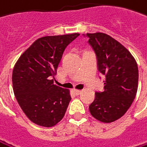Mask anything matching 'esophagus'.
I'll use <instances>...</instances> for the list:
<instances>
[{"label":"esophagus","instance_id":"1","mask_svg":"<svg viewBox=\"0 0 147 147\" xmlns=\"http://www.w3.org/2000/svg\"><path fill=\"white\" fill-rule=\"evenodd\" d=\"M73 92H74L75 94H77V95H78V94H82V90H80V89H74V90H73Z\"/></svg>","mask_w":147,"mask_h":147}]
</instances>
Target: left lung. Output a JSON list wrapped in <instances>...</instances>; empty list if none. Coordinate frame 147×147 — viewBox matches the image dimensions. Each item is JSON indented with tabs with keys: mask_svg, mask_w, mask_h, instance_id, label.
<instances>
[{
	"mask_svg": "<svg viewBox=\"0 0 147 147\" xmlns=\"http://www.w3.org/2000/svg\"><path fill=\"white\" fill-rule=\"evenodd\" d=\"M97 57L99 71L105 75L104 90L95 93L90 114L102 123H112L126 113L138 90V69L131 53L105 33H87Z\"/></svg>",
	"mask_w": 147,
	"mask_h": 147,
	"instance_id": "1",
	"label": "left lung"
}]
</instances>
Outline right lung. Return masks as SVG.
<instances>
[{"label":"right lung","instance_id":"right-lung-1","mask_svg":"<svg viewBox=\"0 0 147 147\" xmlns=\"http://www.w3.org/2000/svg\"><path fill=\"white\" fill-rule=\"evenodd\" d=\"M79 33L46 36L36 39L16 61L12 83L22 111L34 123L53 127L64 117L70 90L51 80L57 74L64 51Z\"/></svg>","mask_w":147,"mask_h":147}]
</instances>
